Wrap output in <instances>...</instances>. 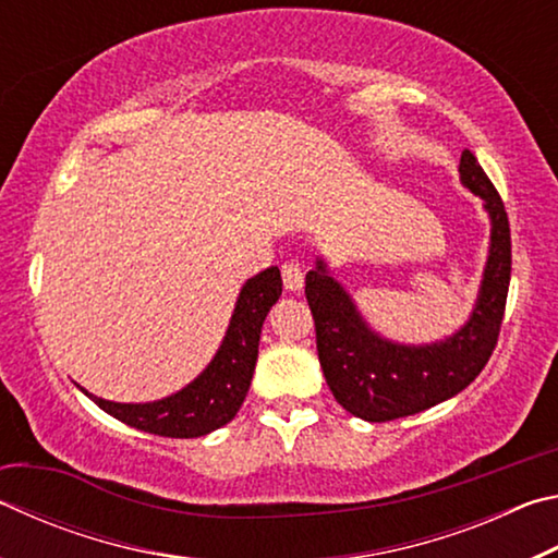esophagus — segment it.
<instances>
[{"instance_id":"obj_1","label":"esophagus","mask_w":558,"mask_h":558,"mask_svg":"<svg viewBox=\"0 0 558 558\" xmlns=\"http://www.w3.org/2000/svg\"><path fill=\"white\" fill-rule=\"evenodd\" d=\"M280 272H282V286H286V290L295 292L302 288V280H305V276H302V268L298 266V263H282L280 266Z\"/></svg>"}]
</instances>
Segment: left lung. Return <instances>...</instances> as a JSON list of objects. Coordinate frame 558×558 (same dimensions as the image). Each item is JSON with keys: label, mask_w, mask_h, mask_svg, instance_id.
<instances>
[{"label": "left lung", "mask_w": 558, "mask_h": 558, "mask_svg": "<svg viewBox=\"0 0 558 558\" xmlns=\"http://www.w3.org/2000/svg\"><path fill=\"white\" fill-rule=\"evenodd\" d=\"M460 179L485 202L493 219V243L470 323L446 342L403 347L381 339L366 327L339 282L327 276L323 260L305 276L319 366L337 403L356 418L384 423L450 399L475 381L497 347L512 272L509 219L495 184L470 149L460 157Z\"/></svg>", "instance_id": "8db88e82"}]
</instances>
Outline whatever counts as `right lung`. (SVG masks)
Wrapping results in <instances>:
<instances>
[{"label": "right lung", "mask_w": 558, "mask_h": 558, "mask_svg": "<svg viewBox=\"0 0 558 558\" xmlns=\"http://www.w3.org/2000/svg\"><path fill=\"white\" fill-rule=\"evenodd\" d=\"M282 292L280 270L272 266L245 282L235 302L229 332L199 379L155 403H112L90 396L102 411L128 426L165 438H199L221 428L239 413L258 359L263 319Z\"/></svg>", "instance_id": "1"}]
</instances>
